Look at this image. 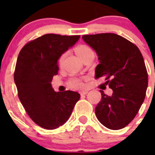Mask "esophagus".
Returning <instances> with one entry per match:
<instances>
[{
	"label": "esophagus",
	"instance_id": "34e87169",
	"mask_svg": "<svg viewBox=\"0 0 155 155\" xmlns=\"http://www.w3.org/2000/svg\"><path fill=\"white\" fill-rule=\"evenodd\" d=\"M87 92H88V91H87V90H84V91H81L80 94H81V95H83V94H87Z\"/></svg>",
	"mask_w": 155,
	"mask_h": 155
}]
</instances>
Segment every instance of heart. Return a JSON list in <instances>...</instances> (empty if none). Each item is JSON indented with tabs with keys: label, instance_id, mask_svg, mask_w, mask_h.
Wrapping results in <instances>:
<instances>
[{
	"label": "heart",
	"instance_id": "obj_1",
	"mask_svg": "<svg viewBox=\"0 0 155 155\" xmlns=\"http://www.w3.org/2000/svg\"><path fill=\"white\" fill-rule=\"evenodd\" d=\"M75 53L77 54V56L79 57L81 61L82 59L85 57L86 56L89 55L91 53H93L92 50H91V48L88 47L86 45H79V46H76L74 49ZM64 55L61 56V58H60V61L62 60ZM68 85L70 86V87L71 88H79V87H81L83 86V83H82L81 80L79 78H71V80L68 81Z\"/></svg>",
	"mask_w": 155,
	"mask_h": 155
}]
</instances>
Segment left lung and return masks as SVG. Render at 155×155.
Wrapping results in <instances>:
<instances>
[{
    "instance_id": "obj_1",
    "label": "left lung",
    "mask_w": 155,
    "mask_h": 155,
    "mask_svg": "<svg viewBox=\"0 0 155 155\" xmlns=\"http://www.w3.org/2000/svg\"><path fill=\"white\" fill-rule=\"evenodd\" d=\"M82 39L98 57L95 78L105 77L113 91L109 96L100 91L97 119L110 130L124 128L137 114L146 95L148 75L143 56L136 45L115 33L84 35Z\"/></svg>"
}]
</instances>
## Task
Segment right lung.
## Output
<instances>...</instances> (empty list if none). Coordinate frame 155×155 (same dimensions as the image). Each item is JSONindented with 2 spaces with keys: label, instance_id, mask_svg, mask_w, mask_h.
<instances>
[{
  "label": "right lung",
  "instance_id": "1",
  "mask_svg": "<svg viewBox=\"0 0 155 155\" xmlns=\"http://www.w3.org/2000/svg\"><path fill=\"white\" fill-rule=\"evenodd\" d=\"M80 35L46 34L25 45L18 54L14 79L26 113L46 130L62 126L71 116L79 93L56 92L51 81L58 72V60Z\"/></svg>",
  "mask_w": 155,
  "mask_h": 155
}]
</instances>
